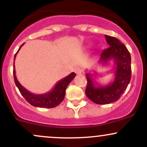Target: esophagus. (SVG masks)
<instances>
[{"mask_svg": "<svg viewBox=\"0 0 147 147\" xmlns=\"http://www.w3.org/2000/svg\"><path fill=\"white\" fill-rule=\"evenodd\" d=\"M75 72L76 74H77V75L82 74V72H83V68H82V66L76 67L75 69Z\"/></svg>", "mask_w": 147, "mask_h": 147, "instance_id": "1", "label": "esophagus"}]
</instances>
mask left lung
<instances>
[{"mask_svg": "<svg viewBox=\"0 0 147 147\" xmlns=\"http://www.w3.org/2000/svg\"><path fill=\"white\" fill-rule=\"evenodd\" d=\"M109 48L103 51L99 63L107 65L111 60L115 65V79L106 86L96 82L90 73H86L87 86L86 95L92 102L97 104H108L120 98L129 85L131 78V58L129 50L115 37L105 35Z\"/></svg>", "mask_w": 147, "mask_h": 147, "instance_id": "obj_1", "label": "left lung"}]
</instances>
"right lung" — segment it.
I'll list each match as a JSON object with an SVG mask.
<instances>
[{"mask_svg": "<svg viewBox=\"0 0 147 147\" xmlns=\"http://www.w3.org/2000/svg\"><path fill=\"white\" fill-rule=\"evenodd\" d=\"M24 43H23L21 45L18 50L15 54L14 60V70H13V74H14V82L16 86L18 87V90L23 97L26 99L28 102H29L31 105H32L35 107H40V108H54L55 106H58L62 101L63 100L64 97L65 95V90L66 88L68 86V84L71 82V81L74 79V77L76 76L75 72H72L68 76L65 77V78L61 79L57 82L55 87L53 88L52 90L50 92H46L45 94H41V95H36L28 91L26 88H25L16 78V74H15V67H14V61L16 58V55L18 52L23 46Z\"/></svg>", "mask_w": 147, "mask_h": 147, "instance_id": "right-lung-1", "label": "right lung"}]
</instances>
